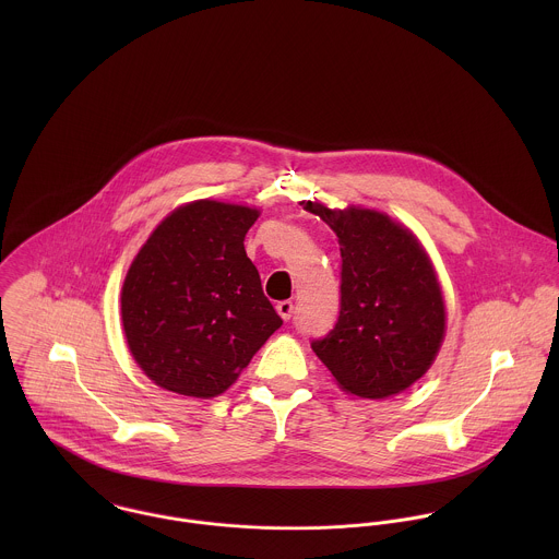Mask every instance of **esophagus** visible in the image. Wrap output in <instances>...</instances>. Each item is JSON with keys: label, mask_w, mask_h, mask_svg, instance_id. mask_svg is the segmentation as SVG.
Returning a JSON list of instances; mask_svg holds the SVG:
<instances>
[{"label": "esophagus", "mask_w": 559, "mask_h": 559, "mask_svg": "<svg viewBox=\"0 0 559 559\" xmlns=\"http://www.w3.org/2000/svg\"><path fill=\"white\" fill-rule=\"evenodd\" d=\"M277 314L282 317V320H288L293 319V314H295V304L293 301H280L277 304Z\"/></svg>", "instance_id": "34e87169"}]
</instances>
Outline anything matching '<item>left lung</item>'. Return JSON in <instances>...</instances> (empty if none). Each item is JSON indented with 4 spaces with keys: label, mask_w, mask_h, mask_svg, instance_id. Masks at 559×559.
Here are the masks:
<instances>
[{
    "label": "left lung",
    "mask_w": 559,
    "mask_h": 559,
    "mask_svg": "<svg viewBox=\"0 0 559 559\" xmlns=\"http://www.w3.org/2000/svg\"><path fill=\"white\" fill-rule=\"evenodd\" d=\"M306 211L337 235L340 317L312 350L337 385L359 399H390L432 366L445 333L435 269L417 239L385 213L348 206Z\"/></svg>",
    "instance_id": "1"
}]
</instances>
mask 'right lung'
<instances>
[{
    "instance_id": "1",
    "label": "right lung",
    "mask_w": 559,
    "mask_h": 559,
    "mask_svg": "<svg viewBox=\"0 0 559 559\" xmlns=\"http://www.w3.org/2000/svg\"><path fill=\"white\" fill-rule=\"evenodd\" d=\"M258 211L198 200L167 215L135 255L122 286L131 355L159 388L224 394L282 326L245 253Z\"/></svg>"
}]
</instances>
